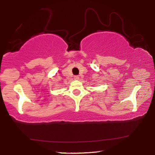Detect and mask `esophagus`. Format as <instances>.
<instances>
[{"label":"esophagus","mask_w":155,"mask_h":155,"mask_svg":"<svg viewBox=\"0 0 155 155\" xmlns=\"http://www.w3.org/2000/svg\"><path fill=\"white\" fill-rule=\"evenodd\" d=\"M74 79L75 80H80V77H79L78 75H75V76H74Z\"/></svg>","instance_id":"34e87169"}]
</instances>
